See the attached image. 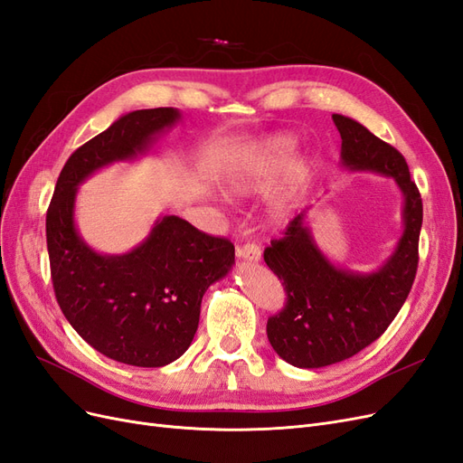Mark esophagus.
<instances>
[{
    "instance_id": "1",
    "label": "esophagus",
    "mask_w": 463,
    "mask_h": 463,
    "mask_svg": "<svg viewBox=\"0 0 463 463\" xmlns=\"http://www.w3.org/2000/svg\"><path fill=\"white\" fill-rule=\"evenodd\" d=\"M235 255H237V259H243V260H249V262H259L262 250L257 243H245L243 247L235 249Z\"/></svg>"
}]
</instances>
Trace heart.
Masks as SVG:
<instances>
[{
    "mask_svg": "<svg viewBox=\"0 0 463 463\" xmlns=\"http://www.w3.org/2000/svg\"><path fill=\"white\" fill-rule=\"evenodd\" d=\"M298 141L291 135H274L269 141L235 160L228 172V184L237 194H255L274 187L291 174L289 187L272 204L274 218H286L298 199L299 187L307 175V165L299 162L293 167Z\"/></svg>",
    "mask_w": 463,
    "mask_h": 463,
    "instance_id": "1",
    "label": "heart"
}]
</instances>
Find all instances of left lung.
Listing matches in <instances>:
<instances>
[{
    "mask_svg": "<svg viewBox=\"0 0 463 463\" xmlns=\"http://www.w3.org/2000/svg\"><path fill=\"white\" fill-rule=\"evenodd\" d=\"M349 172L392 177L403 194V232L394 253L373 272L345 270L315 243L303 210L282 240L264 249V262L282 279L288 301L266 322L274 352L299 369H318L354 357L381 338L410 296L419 262L423 203L402 154L352 118L332 116Z\"/></svg>",
    "mask_w": 463,
    "mask_h": 463,
    "instance_id": "8db88e82",
    "label": "left lung"
}]
</instances>
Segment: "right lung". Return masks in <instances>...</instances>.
Segmentation results:
<instances>
[{
    "label": "right lung",
    "instance_id": "add662e5",
    "mask_svg": "<svg viewBox=\"0 0 463 463\" xmlns=\"http://www.w3.org/2000/svg\"><path fill=\"white\" fill-rule=\"evenodd\" d=\"M181 119L175 108L137 109L77 148L46 214L52 282L65 318L96 352L135 367H164L187 352L204 291L235 262L233 245L179 216H160L123 255L96 253L75 223L79 185L114 162L146 154Z\"/></svg>",
    "mask_w": 463,
    "mask_h": 463
}]
</instances>
